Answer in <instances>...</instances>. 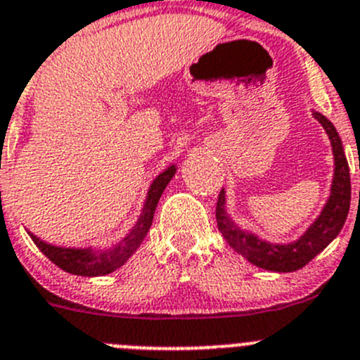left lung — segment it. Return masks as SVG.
<instances>
[{"label":"left lung","instance_id":"obj_1","mask_svg":"<svg viewBox=\"0 0 360 360\" xmlns=\"http://www.w3.org/2000/svg\"><path fill=\"white\" fill-rule=\"evenodd\" d=\"M312 115L323 126L325 133L328 134V140H330L332 154H334V177H332L330 195H328L323 210L298 240L291 241V243H270L254 233L241 229L240 226L234 224L226 210V190L221 188L220 195H218L217 221L221 236L226 238L227 243L245 259L256 266L264 268V270L297 271L304 268L312 257H316L341 233L348 217L352 199L350 169H348L341 139H339L334 124L327 117L321 115L320 112H312Z\"/></svg>","mask_w":360,"mask_h":360}]
</instances>
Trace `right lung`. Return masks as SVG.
I'll use <instances>...</instances> for the list:
<instances>
[{
  "label": "right lung",
  "mask_w": 360,
  "mask_h": 360,
  "mask_svg": "<svg viewBox=\"0 0 360 360\" xmlns=\"http://www.w3.org/2000/svg\"><path fill=\"white\" fill-rule=\"evenodd\" d=\"M176 170V165H170L169 169H165L153 181V184L149 186V191H147V199L143 202L142 213H140L136 224L112 248H97L96 250L92 247H56V245L46 243V241H42L40 238H37L35 234H32L28 231L30 238H32L33 243L39 247V250L42 252L44 256L48 257L49 261H53L56 266L62 268L63 271H69L72 275H82V277H99V275L112 274L117 268L122 266L133 256L134 252H136V248L142 245L143 238L147 236V233L150 229V224H153L154 211H156L158 202H160L161 193L167 188V184L170 183Z\"/></svg>",
  "instance_id": "1"
}]
</instances>
